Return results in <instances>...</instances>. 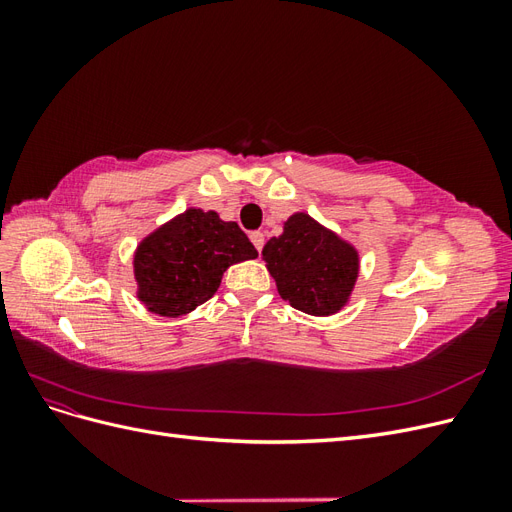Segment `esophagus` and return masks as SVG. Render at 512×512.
I'll list each match as a JSON object with an SVG mask.
<instances>
[{
	"mask_svg": "<svg viewBox=\"0 0 512 512\" xmlns=\"http://www.w3.org/2000/svg\"><path fill=\"white\" fill-rule=\"evenodd\" d=\"M250 239H252V243H254L256 250L260 252V250H262V245H265V235H262L260 230H254V232H250Z\"/></svg>",
	"mask_w": 512,
	"mask_h": 512,
	"instance_id": "34e87169",
	"label": "esophagus"
}]
</instances>
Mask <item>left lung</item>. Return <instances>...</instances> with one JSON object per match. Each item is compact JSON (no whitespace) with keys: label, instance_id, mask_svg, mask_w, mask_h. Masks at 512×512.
Returning <instances> with one entry per match:
<instances>
[{"label":"left lung","instance_id":"obj_1","mask_svg":"<svg viewBox=\"0 0 512 512\" xmlns=\"http://www.w3.org/2000/svg\"><path fill=\"white\" fill-rule=\"evenodd\" d=\"M277 292L309 316H333L348 305L361 258L356 247L305 211L292 213L280 237L262 247Z\"/></svg>","mask_w":512,"mask_h":512}]
</instances>
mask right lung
Returning <instances> with one entry per match:
<instances>
[{
	"label": "right lung",
	"mask_w": 512,
	"mask_h": 512,
	"mask_svg": "<svg viewBox=\"0 0 512 512\" xmlns=\"http://www.w3.org/2000/svg\"><path fill=\"white\" fill-rule=\"evenodd\" d=\"M237 222L215 211L185 209L136 245L132 256L136 299L147 312L179 318L209 301L230 265L256 258Z\"/></svg>",
	"instance_id": "add662e5"
}]
</instances>
